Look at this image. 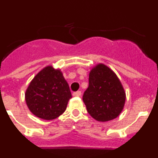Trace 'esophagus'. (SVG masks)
<instances>
[{"instance_id": "obj_1", "label": "esophagus", "mask_w": 158, "mask_h": 158, "mask_svg": "<svg viewBox=\"0 0 158 158\" xmlns=\"http://www.w3.org/2000/svg\"><path fill=\"white\" fill-rule=\"evenodd\" d=\"M81 95V91H77L73 93V96H80Z\"/></svg>"}]
</instances>
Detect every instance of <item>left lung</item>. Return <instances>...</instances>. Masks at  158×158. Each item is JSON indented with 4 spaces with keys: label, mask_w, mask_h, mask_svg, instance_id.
I'll use <instances>...</instances> for the list:
<instances>
[{
    "label": "left lung",
    "mask_w": 158,
    "mask_h": 158,
    "mask_svg": "<svg viewBox=\"0 0 158 158\" xmlns=\"http://www.w3.org/2000/svg\"><path fill=\"white\" fill-rule=\"evenodd\" d=\"M89 114L99 122L112 120L120 115L126 93L115 72L99 63L90 70L89 87L83 95Z\"/></svg>",
    "instance_id": "1"
}]
</instances>
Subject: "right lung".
Instances as JSON below:
<instances>
[{
    "label": "right lung",
    "instance_id": "add662e5",
    "mask_svg": "<svg viewBox=\"0 0 158 158\" xmlns=\"http://www.w3.org/2000/svg\"><path fill=\"white\" fill-rule=\"evenodd\" d=\"M71 97L62 72L52 65H47L38 73L25 92L28 109L45 120H52L62 115Z\"/></svg>",
    "mask_w": 158,
    "mask_h": 158
}]
</instances>
